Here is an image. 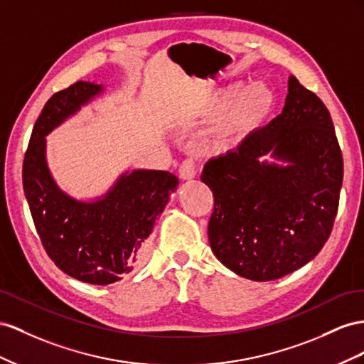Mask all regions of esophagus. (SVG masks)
I'll return each mask as SVG.
<instances>
[{
    "instance_id": "obj_1",
    "label": "esophagus",
    "mask_w": 364,
    "mask_h": 364,
    "mask_svg": "<svg viewBox=\"0 0 364 364\" xmlns=\"http://www.w3.org/2000/svg\"><path fill=\"white\" fill-rule=\"evenodd\" d=\"M178 173L183 180H192L195 173H196V168H195V161L192 159H186L181 164Z\"/></svg>"
}]
</instances>
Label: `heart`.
Masks as SVG:
<instances>
[{
	"mask_svg": "<svg viewBox=\"0 0 364 364\" xmlns=\"http://www.w3.org/2000/svg\"><path fill=\"white\" fill-rule=\"evenodd\" d=\"M273 107V95L264 84L241 87L233 84L223 88L218 95L205 102L201 114L212 116L220 111L212 134L216 141H230L261 123Z\"/></svg>",
	"mask_w": 364,
	"mask_h": 364,
	"instance_id": "1",
	"label": "heart"
}]
</instances>
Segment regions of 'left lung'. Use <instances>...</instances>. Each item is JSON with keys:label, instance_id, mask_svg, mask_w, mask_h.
Returning <instances> with one entry per match:
<instances>
[{"label": "left lung", "instance_id": "obj_1", "mask_svg": "<svg viewBox=\"0 0 364 364\" xmlns=\"http://www.w3.org/2000/svg\"><path fill=\"white\" fill-rule=\"evenodd\" d=\"M201 181L213 193L209 242L221 264L257 282L296 272L328 241L343 181L325 103L289 76L282 112L207 161Z\"/></svg>", "mask_w": 364, "mask_h": 364}]
</instances>
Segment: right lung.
<instances>
[{"label":"right lung","mask_w":364,"mask_h":364,"mask_svg":"<svg viewBox=\"0 0 364 364\" xmlns=\"http://www.w3.org/2000/svg\"><path fill=\"white\" fill-rule=\"evenodd\" d=\"M103 91L79 80L48 99L24 155L23 184L47 255L65 274L108 285L141 262L146 240L178 178L168 171L124 172L95 201H79L58 188L46 160V136Z\"/></svg>","instance_id":"right-lung-1"}]
</instances>
